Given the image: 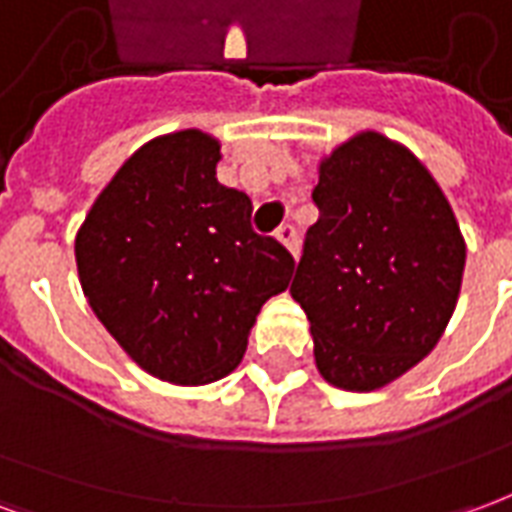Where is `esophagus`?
Wrapping results in <instances>:
<instances>
[{
  "mask_svg": "<svg viewBox=\"0 0 512 512\" xmlns=\"http://www.w3.org/2000/svg\"><path fill=\"white\" fill-rule=\"evenodd\" d=\"M277 241L288 249L290 255L299 257V233H296V227H293V224H282V227H279Z\"/></svg>",
  "mask_w": 512,
  "mask_h": 512,
  "instance_id": "1",
  "label": "esophagus"
}]
</instances>
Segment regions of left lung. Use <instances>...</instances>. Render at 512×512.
I'll return each mask as SVG.
<instances>
[{"label":"left lung","instance_id":"left-lung-1","mask_svg":"<svg viewBox=\"0 0 512 512\" xmlns=\"http://www.w3.org/2000/svg\"><path fill=\"white\" fill-rule=\"evenodd\" d=\"M290 296L310 321L315 365L337 389L373 392L436 348L461 293L466 244L425 164L362 131L334 147L312 191Z\"/></svg>","mask_w":512,"mask_h":512}]
</instances>
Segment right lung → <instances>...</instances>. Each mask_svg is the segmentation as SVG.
I'll return each mask as SVG.
<instances>
[{
  "label": "right lung",
  "mask_w": 512,
  "mask_h": 512,
  "mask_svg": "<svg viewBox=\"0 0 512 512\" xmlns=\"http://www.w3.org/2000/svg\"><path fill=\"white\" fill-rule=\"evenodd\" d=\"M219 139H150L98 194L76 233L90 307L136 365L200 386L244 359L257 312L290 285L293 257L252 230V200L216 180Z\"/></svg>",
  "instance_id": "right-lung-1"
}]
</instances>
